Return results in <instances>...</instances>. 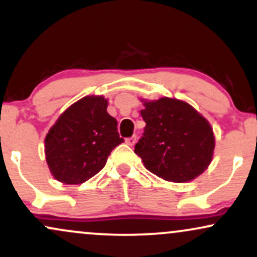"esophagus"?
<instances>
[{
	"mask_svg": "<svg viewBox=\"0 0 257 257\" xmlns=\"http://www.w3.org/2000/svg\"><path fill=\"white\" fill-rule=\"evenodd\" d=\"M125 143H126V145H129V146L135 145V143H137V137H135V135H133L132 138H126Z\"/></svg>",
	"mask_w": 257,
	"mask_h": 257,
	"instance_id": "esophagus-1",
	"label": "esophagus"
}]
</instances>
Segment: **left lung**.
I'll list each match as a JSON object with an SVG mask.
<instances>
[{
  "label": "left lung",
  "mask_w": 257,
  "mask_h": 257,
  "mask_svg": "<svg viewBox=\"0 0 257 257\" xmlns=\"http://www.w3.org/2000/svg\"><path fill=\"white\" fill-rule=\"evenodd\" d=\"M146 126L134 152L147 170L172 182H187L200 175L213 159L211 125L187 102L161 98L144 102Z\"/></svg>",
  "instance_id": "left-lung-1"
}]
</instances>
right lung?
<instances>
[{"mask_svg":"<svg viewBox=\"0 0 257 257\" xmlns=\"http://www.w3.org/2000/svg\"><path fill=\"white\" fill-rule=\"evenodd\" d=\"M106 108L104 96H84L66 108L49 129L44 153L58 181L83 184L105 167L112 150L124 141L117 132V120Z\"/></svg>","mask_w":257,"mask_h":257,"instance_id":"add662e5","label":"right lung"}]
</instances>
